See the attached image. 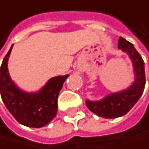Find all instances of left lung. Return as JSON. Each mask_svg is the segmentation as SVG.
Segmentation results:
<instances>
[{
	"label": "left lung",
	"mask_w": 149,
	"mask_h": 149,
	"mask_svg": "<svg viewBox=\"0 0 149 149\" xmlns=\"http://www.w3.org/2000/svg\"><path fill=\"white\" fill-rule=\"evenodd\" d=\"M118 47L127 53L132 61L135 80L127 89L111 94L102 100L86 101V104L92 113L105 119L117 118L126 114L140 98L146 84L144 61L133 45L121 36L118 41Z\"/></svg>",
	"instance_id": "left-lung-1"
}]
</instances>
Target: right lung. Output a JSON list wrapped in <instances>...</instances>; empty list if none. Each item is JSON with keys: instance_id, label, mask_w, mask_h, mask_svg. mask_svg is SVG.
Instances as JSON below:
<instances>
[{"instance_id": "obj_1", "label": "right lung", "mask_w": 149, "mask_h": 149, "mask_svg": "<svg viewBox=\"0 0 149 149\" xmlns=\"http://www.w3.org/2000/svg\"><path fill=\"white\" fill-rule=\"evenodd\" d=\"M12 46L5 55L0 69L1 99L9 112L19 123L32 128L44 127L57 113L58 95L69 75L52 78L36 93L20 90L10 79L8 70V59Z\"/></svg>"}]
</instances>
